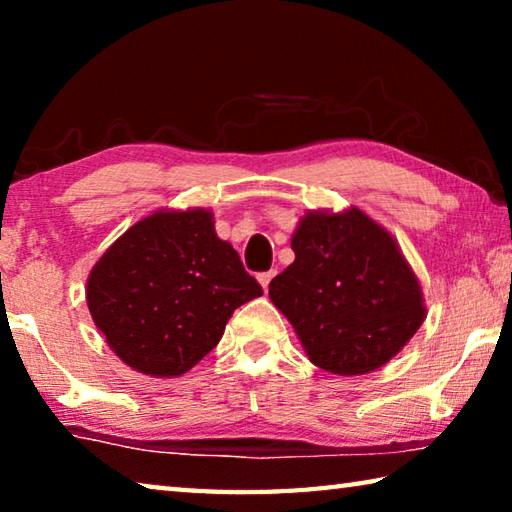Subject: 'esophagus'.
Wrapping results in <instances>:
<instances>
[{"label": "esophagus", "mask_w": 512, "mask_h": 512, "mask_svg": "<svg viewBox=\"0 0 512 512\" xmlns=\"http://www.w3.org/2000/svg\"><path fill=\"white\" fill-rule=\"evenodd\" d=\"M273 275H275V271H266V273H259V275H257V280H259V284H262L264 291L268 289V284H271Z\"/></svg>", "instance_id": "obj_1"}]
</instances>
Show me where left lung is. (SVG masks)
Segmentation results:
<instances>
[{
	"mask_svg": "<svg viewBox=\"0 0 512 512\" xmlns=\"http://www.w3.org/2000/svg\"><path fill=\"white\" fill-rule=\"evenodd\" d=\"M293 264L268 284L309 361L366 375L391 361L427 318L422 289L391 232L359 207L314 210L291 237Z\"/></svg>",
	"mask_w": 512,
	"mask_h": 512,
	"instance_id": "8db88e82",
	"label": "left lung"
}]
</instances>
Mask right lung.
Instances as JSON below:
<instances>
[{"label": "right lung", "mask_w": 512, "mask_h": 512, "mask_svg": "<svg viewBox=\"0 0 512 512\" xmlns=\"http://www.w3.org/2000/svg\"><path fill=\"white\" fill-rule=\"evenodd\" d=\"M262 296L205 207L158 210L92 266L85 300L112 352L142 375L180 377L221 341L232 311Z\"/></svg>", "instance_id": "1"}]
</instances>
